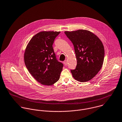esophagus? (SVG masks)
<instances>
[{
	"instance_id": "34e87169",
	"label": "esophagus",
	"mask_w": 122,
	"mask_h": 122,
	"mask_svg": "<svg viewBox=\"0 0 122 122\" xmlns=\"http://www.w3.org/2000/svg\"><path fill=\"white\" fill-rule=\"evenodd\" d=\"M63 63H64V65H65V66H67V65H68V62H67V60H65V61L63 62Z\"/></svg>"
}]
</instances>
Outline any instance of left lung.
<instances>
[{
	"label": "left lung",
	"instance_id": "left-lung-1",
	"mask_svg": "<svg viewBox=\"0 0 122 122\" xmlns=\"http://www.w3.org/2000/svg\"><path fill=\"white\" fill-rule=\"evenodd\" d=\"M64 33L73 44L77 61L76 69L71 70L73 78L80 82L90 81L98 74L103 63L104 48L102 42L87 30Z\"/></svg>",
	"mask_w": 122,
	"mask_h": 122
}]
</instances>
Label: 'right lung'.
Listing matches in <instances>:
<instances>
[{
    "mask_svg": "<svg viewBox=\"0 0 122 122\" xmlns=\"http://www.w3.org/2000/svg\"><path fill=\"white\" fill-rule=\"evenodd\" d=\"M60 31H43L34 36L24 53L29 72L39 83L52 86L60 77L63 64L57 61L52 48L54 39Z\"/></svg>",
    "mask_w": 122,
    "mask_h": 122,
    "instance_id": "add662e5",
    "label": "right lung"
}]
</instances>
